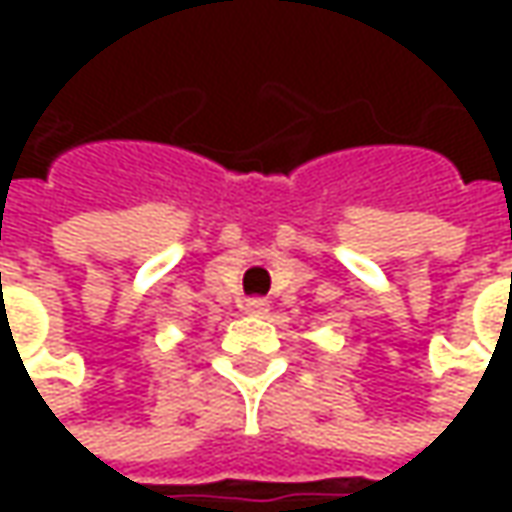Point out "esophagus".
I'll use <instances>...</instances> for the list:
<instances>
[{
    "mask_svg": "<svg viewBox=\"0 0 512 512\" xmlns=\"http://www.w3.org/2000/svg\"><path fill=\"white\" fill-rule=\"evenodd\" d=\"M245 313L250 316H267V310H270V302L267 299H245Z\"/></svg>",
    "mask_w": 512,
    "mask_h": 512,
    "instance_id": "34e87169",
    "label": "esophagus"
}]
</instances>
